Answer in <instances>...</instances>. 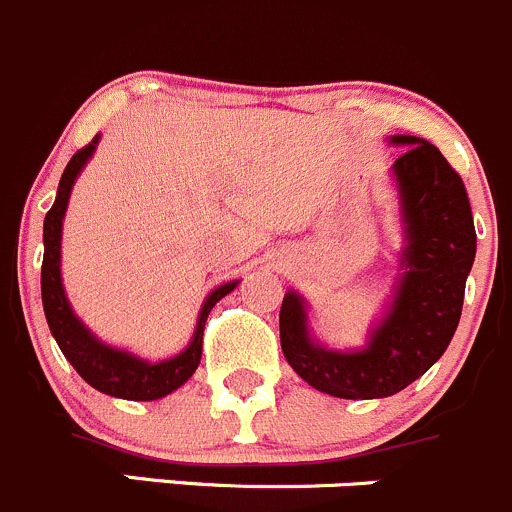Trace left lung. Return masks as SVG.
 <instances>
[{"label": "left lung", "mask_w": 512, "mask_h": 512, "mask_svg": "<svg viewBox=\"0 0 512 512\" xmlns=\"http://www.w3.org/2000/svg\"><path fill=\"white\" fill-rule=\"evenodd\" d=\"M405 247L393 302L362 350H330L310 335L307 305L290 290L280 307V342L292 370L315 390L345 400L388 398L408 388L448 350L475 260V225L458 172L428 140L395 135Z\"/></svg>", "instance_id": "1"}]
</instances>
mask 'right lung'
<instances>
[{
    "mask_svg": "<svg viewBox=\"0 0 512 512\" xmlns=\"http://www.w3.org/2000/svg\"><path fill=\"white\" fill-rule=\"evenodd\" d=\"M99 145V135L89 142L87 147L77 152L64 167V175L59 180L57 200H54L52 210L44 217V260H42V305L44 315H47V325L52 330L54 340H57L59 350L64 352L74 370L79 372L84 382H89L94 390L112 398L122 400H160L185 385L197 370L202 357V335H205V322L212 307L230 295L240 280L225 282V285L215 287L207 295L205 305H202L200 317H197L195 335H192L190 345L180 352V355L170 357V360L150 362L142 357L132 355L119 347L104 345L97 335L84 327V322L74 315L72 305H69L67 295H64L62 285V220L67 212L69 195H72L74 180L79 177L82 167L87 165L89 157L94 155Z\"/></svg>",
    "mask_w": 512,
    "mask_h": 512,
    "instance_id": "add662e5",
    "label": "right lung"
}]
</instances>
